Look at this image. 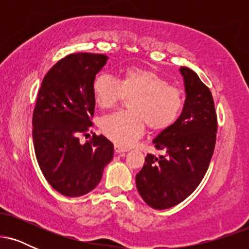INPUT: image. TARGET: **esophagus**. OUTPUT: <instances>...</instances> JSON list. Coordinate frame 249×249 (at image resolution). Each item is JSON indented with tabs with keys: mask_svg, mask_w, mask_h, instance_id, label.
<instances>
[{
	"mask_svg": "<svg viewBox=\"0 0 249 249\" xmlns=\"http://www.w3.org/2000/svg\"><path fill=\"white\" fill-rule=\"evenodd\" d=\"M127 151V148L119 146V145H115V152L118 154H124Z\"/></svg>",
	"mask_w": 249,
	"mask_h": 249,
	"instance_id": "obj_1",
	"label": "esophagus"
}]
</instances>
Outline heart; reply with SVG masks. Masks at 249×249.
<instances>
[{
	"mask_svg": "<svg viewBox=\"0 0 249 249\" xmlns=\"http://www.w3.org/2000/svg\"><path fill=\"white\" fill-rule=\"evenodd\" d=\"M96 104L102 108L115 107L125 98L131 112H115L103 117L101 132L119 146H128L142 136L145 124L151 131H164L178 121L184 108V95L156 71L131 67L119 81L99 73L92 82Z\"/></svg>",
	"mask_w": 249,
	"mask_h": 249,
	"instance_id": "1",
	"label": "heart"
}]
</instances>
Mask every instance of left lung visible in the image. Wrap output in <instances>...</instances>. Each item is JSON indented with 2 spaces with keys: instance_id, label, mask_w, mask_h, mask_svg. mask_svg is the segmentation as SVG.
Listing matches in <instances>:
<instances>
[{
  "instance_id": "left-lung-1",
  "label": "left lung",
  "mask_w": 249,
  "mask_h": 249,
  "mask_svg": "<svg viewBox=\"0 0 249 249\" xmlns=\"http://www.w3.org/2000/svg\"><path fill=\"white\" fill-rule=\"evenodd\" d=\"M180 72L186 92L181 115L153 139L154 147L165 154H147L136 176L139 194L154 210L176 206L194 192L215 147L218 121L212 93L193 70L181 67Z\"/></svg>"
}]
</instances>
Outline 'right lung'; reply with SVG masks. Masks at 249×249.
<instances>
[{"mask_svg": "<svg viewBox=\"0 0 249 249\" xmlns=\"http://www.w3.org/2000/svg\"><path fill=\"white\" fill-rule=\"evenodd\" d=\"M107 56L76 53L58 61L43 78L33 113V139L43 176L57 192L81 196L101 181L112 160L113 145L93 133L90 142L79 136L93 126L92 82Z\"/></svg>", "mask_w": 249, "mask_h": 249, "instance_id": "obj_1", "label": "right lung"}]
</instances>
